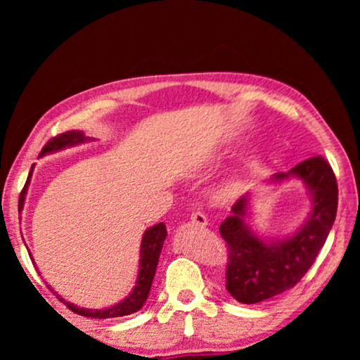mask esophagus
Here are the masks:
<instances>
[{
	"label": "esophagus",
	"instance_id": "1",
	"mask_svg": "<svg viewBox=\"0 0 360 360\" xmlns=\"http://www.w3.org/2000/svg\"><path fill=\"white\" fill-rule=\"evenodd\" d=\"M191 221H192V224H195V225H200V227H205V225L208 224V219H206V216L203 214V212H200V211L192 212Z\"/></svg>",
	"mask_w": 360,
	"mask_h": 360
}]
</instances>
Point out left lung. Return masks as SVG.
<instances>
[{
    "label": "left lung",
    "mask_w": 360,
    "mask_h": 360,
    "mask_svg": "<svg viewBox=\"0 0 360 360\" xmlns=\"http://www.w3.org/2000/svg\"><path fill=\"white\" fill-rule=\"evenodd\" d=\"M288 176L303 179L313 193L311 216L298 233L270 246L260 241L245 224L246 195L219 227L227 246L225 289L240 303H259L294 288L314 264L335 222L338 184L324 157H309L275 179L279 182Z\"/></svg>",
    "instance_id": "obj_1"
}]
</instances>
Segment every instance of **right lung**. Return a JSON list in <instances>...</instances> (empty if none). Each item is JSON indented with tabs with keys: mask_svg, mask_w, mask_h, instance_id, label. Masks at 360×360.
Listing matches in <instances>:
<instances>
[{
	"mask_svg": "<svg viewBox=\"0 0 360 360\" xmlns=\"http://www.w3.org/2000/svg\"><path fill=\"white\" fill-rule=\"evenodd\" d=\"M82 141H85V138L81 131L62 133V135H57V136L49 139L44 148H42V150H41V155H44V154H47V152H52V150L63 149L65 146H72V144H77ZM32 172H33V167H32ZM32 172H30L25 186H23L22 192H20L19 211L23 206V198H25ZM165 238H167V227L163 222L154 225V227H150L144 233L143 241H141V254H139L141 260H139L138 281H136L135 289H133L131 294L127 297L124 302H120L115 304V307H111L108 309H100V311H90V309L77 308L76 304H71L70 302H65L66 307H68L72 313L85 316V318H96V319L120 318V316H129L131 313L139 311V309L143 308L144 302L148 300L150 285H152V281H154V276H155L158 257H160L162 246H163V241H165ZM60 300H62V298H60Z\"/></svg>",
	"mask_w": 360,
	"mask_h": 360,
	"instance_id": "right-lung-1",
	"label": "right lung"
}]
</instances>
